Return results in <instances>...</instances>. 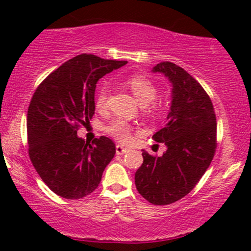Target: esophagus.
I'll use <instances>...</instances> for the list:
<instances>
[{
	"label": "esophagus",
	"mask_w": 251,
	"mask_h": 251,
	"mask_svg": "<svg viewBox=\"0 0 251 251\" xmlns=\"http://www.w3.org/2000/svg\"><path fill=\"white\" fill-rule=\"evenodd\" d=\"M128 151H129V150L127 148H124L123 145H119V144H118V145L116 146L117 154H125V153H127Z\"/></svg>",
	"instance_id": "1"
}]
</instances>
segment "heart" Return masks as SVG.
<instances>
[{"mask_svg": "<svg viewBox=\"0 0 251 251\" xmlns=\"http://www.w3.org/2000/svg\"><path fill=\"white\" fill-rule=\"evenodd\" d=\"M125 85L133 93L140 105H145L146 112L153 113L157 109L154 98L157 96V87L151 80L143 75H132L125 80ZM108 87L106 83L98 86L96 92V107L105 109L108 102ZM105 131L122 143H128L132 139V126L124 119L117 118L105 127Z\"/></svg>", "mask_w": 251, "mask_h": 251, "instance_id": "b5f03b06", "label": "heart"}]
</instances>
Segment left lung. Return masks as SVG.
Returning <instances> with one entry per match:
<instances>
[{"mask_svg": "<svg viewBox=\"0 0 251 251\" xmlns=\"http://www.w3.org/2000/svg\"><path fill=\"white\" fill-rule=\"evenodd\" d=\"M152 72L164 74L172 86L168 123L153 134L166 151L157 157L143 150L144 162L134 180L146 201L168 205L188 195L208 170L216 151L217 123L209 96L188 72L169 61Z\"/></svg>", "mask_w": 251, "mask_h": 251, "instance_id": "obj_1", "label": "left lung"}]
</instances>
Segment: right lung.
<instances>
[{"mask_svg": "<svg viewBox=\"0 0 251 251\" xmlns=\"http://www.w3.org/2000/svg\"><path fill=\"white\" fill-rule=\"evenodd\" d=\"M126 63L93 54L74 56L46 77L31 98L27 114L29 158L46 185L60 197L79 200L92 194L116 154L109 138L89 144L76 132L93 117L99 79Z\"/></svg>", "mask_w": 251, "mask_h": 251, "instance_id": "add662e5", "label": "right lung"}]
</instances>
